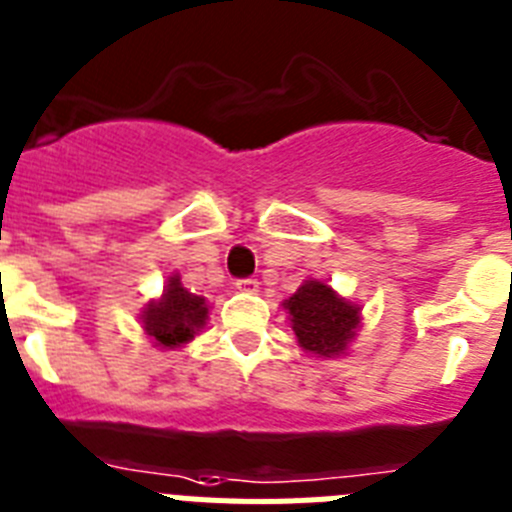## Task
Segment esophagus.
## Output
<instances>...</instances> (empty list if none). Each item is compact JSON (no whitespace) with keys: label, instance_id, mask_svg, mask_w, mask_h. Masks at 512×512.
<instances>
[{"label":"esophagus","instance_id":"1","mask_svg":"<svg viewBox=\"0 0 512 512\" xmlns=\"http://www.w3.org/2000/svg\"><path fill=\"white\" fill-rule=\"evenodd\" d=\"M237 288L242 290V293H255V290H257V278H239L237 280Z\"/></svg>","mask_w":512,"mask_h":512}]
</instances>
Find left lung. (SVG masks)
<instances>
[{
  "label": "left lung",
  "instance_id": "8db88e82",
  "mask_svg": "<svg viewBox=\"0 0 512 512\" xmlns=\"http://www.w3.org/2000/svg\"><path fill=\"white\" fill-rule=\"evenodd\" d=\"M283 306L290 313L298 344L321 357L342 354L359 324V308L319 280H306Z\"/></svg>",
  "mask_w": 512,
  "mask_h": 512
}]
</instances>
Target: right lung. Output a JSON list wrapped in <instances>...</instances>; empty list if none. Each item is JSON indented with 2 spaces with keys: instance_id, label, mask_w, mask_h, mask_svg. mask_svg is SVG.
Returning a JSON list of instances; mask_svg holds the SVG:
<instances>
[{
  "instance_id": "add662e5",
  "label": "right lung",
  "mask_w": 512,
  "mask_h": 512,
  "mask_svg": "<svg viewBox=\"0 0 512 512\" xmlns=\"http://www.w3.org/2000/svg\"><path fill=\"white\" fill-rule=\"evenodd\" d=\"M206 301L201 296H193L178 278L168 280L163 298L147 306L142 313L145 331L155 339L158 347H181L191 342L193 334L204 326L206 321Z\"/></svg>"
}]
</instances>
